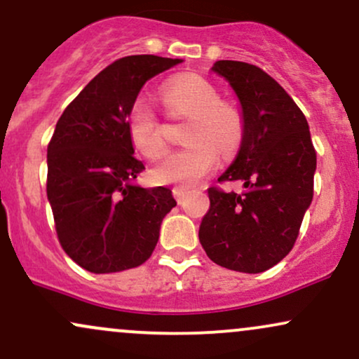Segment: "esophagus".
<instances>
[{"instance_id": "esophagus-1", "label": "esophagus", "mask_w": 359, "mask_h": 359, "mask_svg": "<svg viewBox=\"0 0 359 359\" xmlns=\"http://www.w3.org/2000/svg\"><path fill=\"white\" fill-rule=\"evenodd\" d=\"M172 194H174L175 201L179 202V204H182L184 197H185V194H187V191H185V189H182V187H174V189H172Z\"/></svg>"}]
</instances>
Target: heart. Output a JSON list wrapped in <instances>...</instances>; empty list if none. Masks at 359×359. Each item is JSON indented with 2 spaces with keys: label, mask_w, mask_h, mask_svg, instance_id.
<instances>
[{
  "label": "heart",
  "mask_w": 359,
  "mask_h": 359,
  "mask_svg": "<svg viewBox=\"0 0 359 359\" xmlns=\"http://www.w3.org/2000/svg\"><path fill=\"white\" fill-rule=\"evenodd\" d=\"M163 107L170 116H191L184 132L187 147L167 154L154 167L161 184L194 185L217 167L219 152L232 157L244 140V120L234 107L221 102L214 85L197 75L172 79L163 86ZM127 132L133 149L149 158L165 150L162 123L147 98L128 109Z\"/></svg>",
  "instance_id": "obj_1"
}]
</instances>
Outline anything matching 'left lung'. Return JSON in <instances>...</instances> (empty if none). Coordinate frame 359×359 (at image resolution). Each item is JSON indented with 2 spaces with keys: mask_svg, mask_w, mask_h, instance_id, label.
Wrapping results in <instances>:
<instances>
[{
  "mask_svg": "<svg viewBox=\"0 0 359 359\" xmlns=\"http://www.w3.org/2000/svg\"><path fill=\"white\" fill-rule=\"evenodd\" d=\"M214 72L243 105L244 140L219 182L243 180L244 194L210 187L198 241L210 261L256 274L294 248L313 201L316 150L308 120L286 90L256 65L221 60Z\"/></svg>",
  "mask_w": 359,
  "mask_h": 359,
  "instance_id": "left-lung-1",
  "label": "left lung"
}]
</instances>
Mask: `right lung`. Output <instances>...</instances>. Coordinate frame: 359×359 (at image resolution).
Here are the masks:
<instances>
[{"label": "right lung", "instance_id": "add662e5", "mask_svg": "<svg viewBox=\"0 0 359 359\" xmlns=\"http://www.w3.org/2000/svg\"><path fill=\"white\" fill-rule=\"evenodd\" d=\"M182 60L132 55L85 86L56 122L48 144L46 194L65 252L95 274L137 267L152 256L175 198L165 187L133 185L127 114L147 80Z\"/></svg>", "mask_w": 359, "mask_h": 359}]
</instances>
